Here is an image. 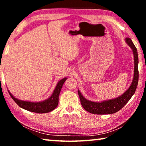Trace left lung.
<instances>
[{"label":"left lung","instance_id":"obj_1","mask_svg":"<svg viewBox=\"0 0 146 146\" xmlns=\"http://www.w3.org/2000/svg\"><path fill=\"white\" fill-rule=\"evenodd\" d=\"M125 40L127 45L131 48L133 56H134V75H133V79L131 84V86L126 91L123 93V95H120V97L100 102H92V101L87 100L83 97L80 91L78 90L81 104H82L84 109L87 111L96 115L113 114V113L117 112L121 110L131 99L132 96L134 95L138 82V52L137 49L134 44L133 43L131 39L126 38Z\"/></svg>","mask_w":146,"mask_h":146}]
</instances>
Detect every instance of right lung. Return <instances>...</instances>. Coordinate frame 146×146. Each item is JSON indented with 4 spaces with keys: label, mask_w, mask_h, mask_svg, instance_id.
<instances>
[{
    "label": "right lung",
    "mask_w": 146,
    "mask_h": 146,
    "mask_svg": "<svg viewBox=\"0 0 146 146\" xmlns=\"http://www.w3.org/2000/svg\"><path fill=\"white\" fill-rule=\"evenodd\" d=\"M67 78H64L62 79L57 83L55 90L53 91V93L50 97L45 100L41 101V102H29V101H24L19 100L17 98L9 92L8 90L9 94L10 95L15 102L17 104L19 107L24 109V110H28L29 111L37 113H49L55 110L58 106V97L60 95V90L62 87L65 82Z\"/></svg>",
    "instance_id": "1"
}]
</instances>
